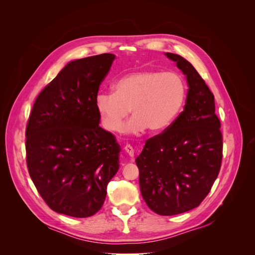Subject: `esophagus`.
Masks as SVG:
<instances>
[{
  "label": "esophagus",
  "mask_w": 255,
  "mask_h": 255,
  "mask_svg": "<svg viewBox=\"0 0 255 255\" xmlns=\"http://www.w3.org/2000/svg\"><path fill=\"white\" fill-rule=\"evenodd\" d=\"M125 151L128 153V155L129 157H133V156H134L135 152H134L133 146L130 145V144H127V145L125 146Z\"/></svg>",
  "instance_id": "esophagus-1"
}]
</instances>
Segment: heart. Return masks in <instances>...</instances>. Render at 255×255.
Instances as JSON below:
<instances>
[{"instance_id": "b5f03b06", "label": "heart", "mask_w": 255, "mask_h": 255, "mask_svg": "<svg viewBox=\"0 0 255 255\" xmlns=\"http://www.w3.org/2000/svg\"><path fill=\"white\" fill-rule=\"evenodd\" d=\"M113 94H99L96 110L103 128L118 132L130 112L133 117L123 127L126 134H139L148 128L160 133L180 115L187 97V86L174 72L140 70L116 81Z\"/></svg>"}]
</instances>
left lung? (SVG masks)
Here are the masks:
<instances>
[{
    "mask_svg": "<svg viewBox=\"0 0 255 255\" xmlns=\"http://www.w3.org/2000/svg\"><path fill=\"white\" fill-rule=\"evenodd\" d=\"M166 56L186 75L184 111L163 133L145 141L136 158L140 192L154 213L172 216L200 205L217 179L222 160L220 121L214 95L189 61Z\"/></svg>",
    "mask_w": 255,
    "mask_h": 255,
    "instance_id": "8db88e82",
    "label": "left lung"
}]
</instances>
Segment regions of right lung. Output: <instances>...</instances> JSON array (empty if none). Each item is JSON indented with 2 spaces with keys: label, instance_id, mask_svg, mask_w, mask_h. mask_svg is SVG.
Segmentation results:
<instances>
[{
  "label": "right lung",
  "instance_id": "1",
  "mask_svg": "<svg viewBox=\"0 0 255 255\" xmlns=\"http://www.w3.org/2000/svg\"><path fill=\"white\" fill-rule=\"evenodd\" d=\"M114 54L70 61L37 97L26 126L30 179L54 212L95 215L119 169L120 145L99 126L96 97Z\"/></svg>",
  "mask_w": 255,
  "mask_h": 255
}]
</instances>
